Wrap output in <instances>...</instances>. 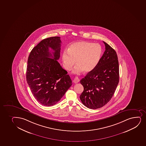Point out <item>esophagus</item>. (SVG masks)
<instances>
[{"mask_svg": "<svg viewBox=\"0 0 146 146\" xmlns=\"http://www.w3.org/2000/svg\"><path fill=\"white\" fill-rule=\"evenodd\" d=\"M80 82V80H79V78H78V77H75V78L74 79V80H73V82L75 83V84H77V83H78V82Z\"/></svg>", "mask_w": 146, "mask_h": 146, "instance_id": "34e87169", "label": "esophagus"}]
</instances>
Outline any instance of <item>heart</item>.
<instances>
[{"mask_svg": "<svg viewBox=\"0 0 146 146\" xmlns=\"http://www.w3.org/2000/svg\"><path fill=\"white\" fill-rule=\"evenodd\" d=\"M102 54L101 46L87 41H80L73 43L64 50L62 60L64 68L70 71L76 64L73 73L79 74L84 71L89 73L95 68L100 60Z\"/></svg>", "mask_w": 146, "mask_h": 146, "instance_id": "heart-1", "label": "heart"}]
</instances>
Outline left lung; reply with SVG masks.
<instances>
[{
	"instance_id": "8db88e82",
	"label": "left lung",
	"mask_w": 146,
	"mask_h": 146,
	"mask_svg": "<svg viewBox=\"0 0 146 146\" xmlns=\"http://www.w3.org/2000/svg\"><path fill=\"white\" fill-rule=\"evenodd\" d=\"M95 68L80 80L84 91L80 100L92 109L100 108L109 102L115 93L119 79L118 58L115 51L108 44Z\"/></svg>"
}]
</instances>
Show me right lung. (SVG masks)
<instances>
[{
    "label": "right lung",
    "mask_w": 146,
    "mask_h": 146,
    "mask_svg": "<svg viewBox=\"0 0 146 146\" xmlns=\"http://www.w3.org/2000/svg\"><path fill=\"white\" fill-rule=\"evenodd\" d=\"M61 43L58 36L44 39L33 48L28 58L27 83L36 100L45 106L57 103L72 85L70 77L57 61Z\"/></svg>",
    "instance_id": "right-lung-1"
}]
</instances>
